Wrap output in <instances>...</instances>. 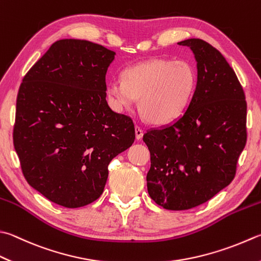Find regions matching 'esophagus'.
<instances>
[{
  "instance_id": "1",
  "label": "esophagus",
  "mask_w": 261,
  "mask_h": 261,
  "mask_svg": "<svg viewBox=\"0 0 261 261\" xmlns=\"http://www.w3.org/2000/svg\"><path fill=\"white\" fill-rule=\"evenodd\" d=\"M135 136H136V140H141L142 136H143V130L140 126H135Z\"/></svg>"
}]
</instances>
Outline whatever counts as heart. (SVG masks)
Here are the masks:
<instances>
[{"instance_id":"1","label":"heart","mask_w":261,"mask_h":261,"mask_svg":"<svg viewBox=\"0 0 261 261\" xmlns=\"http://www.w3.org/2000/svg\"><path fill=\"white\" fill-rule=\"evenodd\" d=\"M195 84V71L189 62L152 59L127 68L122 81L108 83L107 94L119 112L132 109L140 99V111L146 119L164 125L183 114Z\"/></svg>"}]
</instances>
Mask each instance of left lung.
Returning <instances> with one entry per match:
<instances>
[{
  "mask_svg": "<svg viewBox=\"0 0 261 261\" xmlns=\"http://www.w3.org/2000/svg\"><path fill=\"white\" fill-rule=\"evenodd\" d=\"M177 44L194 54V93L178 119L149 129L143 141L151 153V199L165 209L186 210L207 202L233 180L247 143V102L217 48L200 38Z\"/></svg>",
  "mask_w": 261,
  "mask_h": 261,
  "instance_id": "left-lung-1",
  "label": "left lung"
}]
</instances>
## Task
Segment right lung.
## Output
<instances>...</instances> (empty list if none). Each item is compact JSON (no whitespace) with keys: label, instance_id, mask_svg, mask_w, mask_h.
Masks as SVG:
<instances>
[{"label":"right lung","instance_id":"obj_1","mask_svg":"<svg viewBox=\"0 0 261 261\" xmlns=\"http://www.w3.org/2000/svg\"><path fill=\"white\" fill-rule=\"evenodd\" d=\"M116 53L84 39L53 43L23 77L13 145L28 184L47 200L80 208L100 198L110 161L134 143L129 117L107 102Z\"/></svg>","mask_w":261,"mask_h":261}]
</instances>
